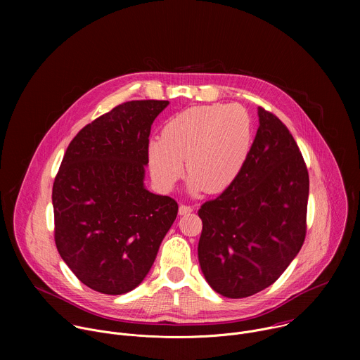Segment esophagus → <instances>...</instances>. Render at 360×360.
<instances>
[{
  "instance_id": "obj_1",
  "label": "esophagus",
  "mask_w": 360,
  "mask_h": 360,
  "mask_svg": "<svg viewBox=\"0 0 360 360\" xmlns=\"http://www.w3.org/2000/svg\"><path fill=\"white\" fill-rule=\"evenodd\" d=\"M192 211H193V207H191V205H185V203L179 205V215H186V214H191Z\"/></svg>"
}]
</instances>
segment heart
Returning <instances> with one entry per match:
<instances>
[{
  "label": "heart",
  "mask_w": 360,
  "mask_h": 360,
  "mask_svg": "<svg viewBox=\"0 0 360 360\" xmlns=\"http://www.w3.org/2000/svg\"><path fill=\"white\" fill-rule=\"evenodd\" d=\"M250 136V118L239 105L188 108L165 124L161 138L150 141V174L169 189L182 176L185 160L192 192L219 193L242 169Z\"/></svg>",
  "instance_id": "heart-1"
}]
</instances>
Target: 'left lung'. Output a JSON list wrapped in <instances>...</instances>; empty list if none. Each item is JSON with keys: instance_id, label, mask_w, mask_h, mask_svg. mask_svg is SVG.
Here are the masks:
<instances>
[{"instance_id": "1", "label": "left lung", "mask_w": 360, "mask_h": 360, "mask_svg": "<svg viewBox=\"0 0 360 360\" xmlns=\"http://www.w3.org/2000/svg\"><path fill=\"white\" fill-rule=\"evenodd\" d=\"M259 128L233 182L198 211L202 274L222 296L239 299L271 286L306 236L309 174L286 125L258 108Z\"/></svg>"}]
</instances>
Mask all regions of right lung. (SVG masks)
I'll return each instance as SVG.
<instances>
[{"label": "right lung", "mask_w": 360, "mask_h": 360, "mask_svg": "<svg viewBox=\"0 0 360 360\" xmlns=\"http://www.w3.org/2000/svg\"><path fill=\"white\" fill-rule=\"evenodd\" d=\"M168 101H128L85 125L53 186L54 239L88 288L122 295L148 275L178 215L171 196L143 188L150 125Z\"/></svg>", "instance_id": "add662e5"}]
</instances>
